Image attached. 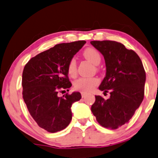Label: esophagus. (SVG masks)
Segmentation results:
<instances>
[{"label":"esophagus","instance_id":"obj_1","mask_svg":"<svg viewBox=\"0 0 158 158\" xmlns=\"http://www.w3.org/2000/svg\"><path fill=\"white\" fill-rule=\"evenodd\" d=\"M82 94V98H85L86 95H87V94H86V93H84V92H82V94Z\"/></svg>","mask_w":158,"mask_h":158}]
</instances>
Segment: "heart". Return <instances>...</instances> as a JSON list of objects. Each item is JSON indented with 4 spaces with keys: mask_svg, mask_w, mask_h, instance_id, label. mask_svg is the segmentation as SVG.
<instances>
[{
    "mask_svg": "<svg viewBox=\"0 0 158 158\" xmlns=\"http://www.w3.org/2000/svg\"><path fill=\"white\" fill-rule=\"evenodd\" d=\"M85 58L88 60L97 65L99 64L101 60L100 53L94 48H88L83 52ZM67 71L68 75L70 77H75L77 73V67H76V61L75 58H71L67 67ZM99 83V79L96 77H80L77 79L74 82V88L77 91H80L82 92L87 93L96 87Z\"/></svg>",
    "mask_w": 158,
    "mask_h": 158,
    "instance_id": "1",
    "label": "heart"
}]
</instances>
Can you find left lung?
Returning a JSON list of instances; mask_svg holds the SVG:
<instances>
[{"mask_svg": "<svg viewBox=\"0 0 158 158\" xmlns=\"http://www.w3.org/2000/svg\"><path fill=\"white\" fill-rule=\"evenodd\" d=\"M104 56L106 73L99 89L110 91L105 100L95 96L91 112L103 127L115 130L129 122L144 98L145 72L138 55L121 43L91 41Z\"/></svg>", "mask_w": 158, "mask_h": 158, "instance_id": "obj_1", "label": "left lung"}]
</instances>
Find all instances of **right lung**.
<instances>
[{
	"label": "right lung",
	"mask_w": 158,
	"mask_h": 158,
	"mask_svg": "<svg viewBox=\"0 0 158 158\" xmlns=\"http://www.w3.org/2000/svg\"><path fill=\"white\" fill-rule=\"evenodd\" d=\"M85 43L79 40L55 45L31 58L24 67V101L38 126L48 132L56 133L69 125L71 106L82 98L79 92L67 93L62 97L58 92L69 91L72 86L67 64Z\"/></svg>",
	"instance_id": "right-lung-1"
}]
</instances>
